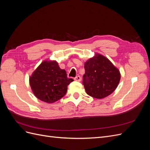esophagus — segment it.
Segmentation results:
<instances>
[{
  "mask_svg": "<svg viewBox=\"0 0 150 150\" xmlns=\"http://www.w3.org/2000/svg\"><path fill=\"white\" fill-rule=\"evenodd\" d=\"M75 81H81V77L79 76H76V78H74V79Z\"/></svg>",
  "mask_w": 150,
  "mask_h": 150,
  "instance_id": "1",
  "label": "esophagus"
}]
</instances>
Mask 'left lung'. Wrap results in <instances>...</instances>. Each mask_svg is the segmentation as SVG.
I'll return each mask as SVG.
<instances>
[{
  "mask_svg": "<svg viewBox=\"0 0 150 150\" xmlns=\"http://www.w3.org/2000/svg\"><path fill=\"white\" fill-rule=\"evenodd\" d=\"M83 84L90 96L103 99L112 94L121 79L120 70L103 55L99 53L84 63Z\"/></svg>",
  "mask_w": 150,
  "mask_h": 150,
  "instance_id": "left-lung-1",
  "label": "left lung"
}]
</instances>
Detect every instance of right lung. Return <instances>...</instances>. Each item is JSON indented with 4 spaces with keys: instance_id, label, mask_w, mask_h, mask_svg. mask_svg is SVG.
I'll return each instance as SVG.
<instances>
[{
    "instance_id": "right-lung-1",
    "label": "right lung",
    "mask_w": 150,
    "mask_h": 150,
    "mask_svg": "<svg viewBox=\"0 0 150 150\" xmlns=\"http://www.w3.org/2000/svg\"><path fill=\"white\" fill-rule=\"evenodd\" d=\"M73 81L67 78L66 71L61 69L55 60L46 59L36 68L29 78L34 96L39 100L53 103L66 94L67 86Z\"/></svg>"
}]
</instances>
